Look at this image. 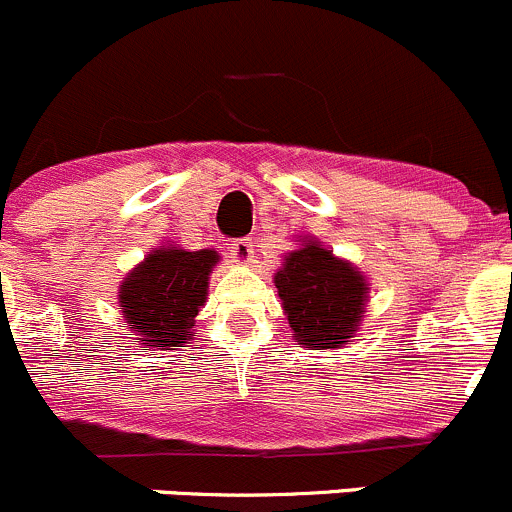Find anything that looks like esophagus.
<instances>
[{
    "label": "esophagus",
    "mask_w": 512,
    "mask_h": 512,
    "mask_svg": "<svg viewBox=\"0 0 512 512\" xmlns=\"http://www.w3.org/2000/svg\"><path fill=\"white\" fill-rule=\"evenodd\" d=\"M230 252H232V257H235L237 265H250L252 257H255V245H252V240L242 237V240L232 242Z\"/></svg>",
    "instance_id": "obj_1"
}]
</instances>
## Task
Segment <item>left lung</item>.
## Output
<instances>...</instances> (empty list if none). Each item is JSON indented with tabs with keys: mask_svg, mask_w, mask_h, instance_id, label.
Returning <instances> with one entry per match:
<instances>
[{
	"mask_svg": "<svg viewBox=\"0 0 512 512\" xmlns=\"http://www.w3.org/2000/svg\"><path fill=\"white\" fill-rule=\"evenodd\" d=\"M272 280L294 339L307 349H342L359 332L369 280L317 237H299Z\"/></svg>",
	"mask_w": 512,
	"mask_h": 512,
	"instance_id": "8db88e82",
	"label": "left lung"
}]
</instances>
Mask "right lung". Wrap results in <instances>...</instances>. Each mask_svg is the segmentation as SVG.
I'll list each match as a JSON object with an SVG mask.
<instances>
[{
    "label": "right lung",
    "instance_id": "right-lung-1",
    "mask_svg": "<svg viewBox=\"0 0 512 512\" xmlns=\"http://www.w3.org/2000/svg\"><path fill=\"white\" fill-rule=\"evenodd\" d=\"M218 262L220 255L210 247L195 252L170 242L153 247L118 285V309L128 332L151 352L190 344Z\"/></svg>",
    "mask_w": 512,
    "mask_h": 512
}]
</instances>
